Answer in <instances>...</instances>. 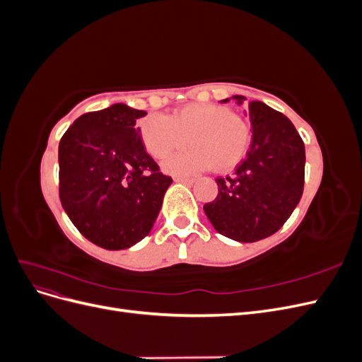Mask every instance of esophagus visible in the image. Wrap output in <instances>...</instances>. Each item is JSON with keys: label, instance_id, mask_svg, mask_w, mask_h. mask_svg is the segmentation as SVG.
I'll use <instances>...</instances> for the list:
<instances>
[{"label": "esophagus", "instance_id": "34e87169", "mask_svg": "<svg viewBox=\"0 0 362 362\" xmlns=\"http://www.w3.org/2000/svg\"><path fill=\"white\" fill-rule=\"evenodd\" d=\"M173 180L177 182H184V184H193L194 182L193 178H185V177H175Z\"/></svg>", "mask_w": 362, "mask_h": 362}]
</instances>
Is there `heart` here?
Returning <instances> with one entry per match:
<instances>
[{"label":"heart","instance_id":"obj_1","mask_svg":"<svg viewBox=\"0 0 362 362\" xmlns=\"http://www.w3.org/2000/svg\"><path fill=\"white\" fill-rule=\"evenodd\" d=\"M140 137L149 154L158 160L184 148L189 139L190 149L164 163L172 173H194L208 168L226 172L245 158L252 131L246 120L228 107L189 104L169 117L149 115L141 119Z\"/></svg>","mask_w":362,"mask_h":362}]
</instances>
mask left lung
I'll list each match as a JSON object with an SVG mask.
<instances>
[{
    "instance_id": "obj_1",
    "label": "left lung",
    "mask_w": 362,
    "mask_h": 362,
    "mask_svg": "<svg viewBox=\"0 0 362 362\" xmlns=\"http://www.w3.org/2000/svg\"><path fill=\"white\" fill-rule=\"evenodd\" d=\"M249 117L247 157L231 177L216 180L217 198L204 205L218 234L243 243L275 234L299 204L305 182V145L291 120L259 101L249 103Z\"/></svg>"
}]
</instances>
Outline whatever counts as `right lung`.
Instances as JSON below:
<instances>
[{"label":"right lung","instance_id":"right-lung-1","mask_svg":"<svg viewBox=\"0 0 362 362\" xmlns=\"http://www.w3.org/2000/svg\"><path fill=\"white\" fill-rule=\"evenodd\" d=\"M144 110L115 104L80 116L59 145V196L75 228L117 250L146 237L172 178L141 144Z\"/></svg>","mask_w":362,"mask_h":362}]
</instances>
